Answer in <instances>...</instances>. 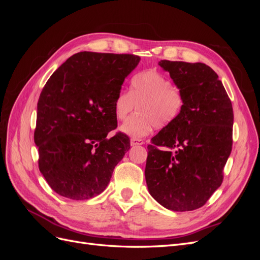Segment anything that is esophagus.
Returning <instances> with one entry per match:
<instances>
[{
    "instance_id": "obj_1",
    "label": "esophagus",
    "mask_w": 260,
    "mask_h": 260,
    "mask_svg": "<svg viewBox=\"0 0 260 260\" xmlns=\"http://www.w3.org/2000/svg\"><path fill=\"white\" fill-rule=\"evenodd\" d=\"M130 144H131V146H137V145L144 144V142H143V140H141V139H131Z\"/></svg>"
}]
</instances>
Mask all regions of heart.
<instances>
[{
    "label": "heart",
    "mask_w": 260,
    "mask_h": 260,
    "mask_svg": "<svg viewBox=\"0 0 260 260\" xmlns=\"http://www.w3.org/2000/svg\"><path fill=\"white\" fill-rule=\"evenodd\" d=\"M137 107L138 113L119 128L132 139L148 136L154 127L161 129L174 122L184 106L182 92L172 85L168 77L154 69L144 70L132 77L129 93L120 91L114 102V114L123 120Z\"/></svg>",
    "instance_id": "1"
}]
</instances>
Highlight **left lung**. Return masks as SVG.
<instances>
[{
  "label": "left lung",
  "instance_id": "left-lung-1",
  "mask_svg": "<svg viewBox=\"0 0 260 260\" xmlns=\"http://www.w3.org/2000/svg\"><path fill=\"white\" fill-rule=\"evenodd\" d=\"M158 65L182 92L184 106L147 146L146 184L152 198L165 208L194 210L205 205L222 183L232 149L233 108L209 66L170 60Z\"/></svg>",
  "mask_w": 260,
  "mask_h": 260
}]
</instances>
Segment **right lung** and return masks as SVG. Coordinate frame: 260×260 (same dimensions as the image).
I'll list each match as a JSON object with an SVG mask.
<instances>
[{"label": "right lung", "instance_id": "add662e5", "mask_svg": "<svg viewBox=\"0 0 260 260\" xmlns=\"http://www.w3.org/2000/svg\"><path fill=\"white\" fill-rule=\"evenodd\" d=\"M131 54L80 52L60 65L38 102L35 143L39 169L52 190L83 201L103 192L129 151L117 127L114 102L140 62Z\"/></svg>", "mask_w": 260, "mask_h": 260}]
</instances>
